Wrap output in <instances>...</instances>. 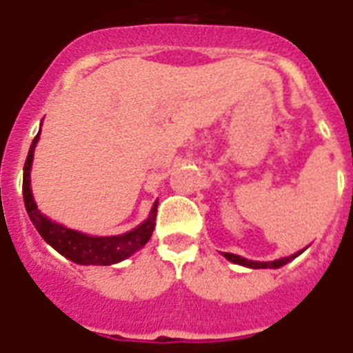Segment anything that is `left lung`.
Segmentation results:
<instances>
[{
	"label": "left lung",
	"instance_id": "8db88e82",
	"mask_svg": "<svg viewBox=\"0 0 353 353\" xmlns=\"http://www.w3.org/2000/svg\"><path fill=\"white\" fill-rule=\"evenodd\" d=\"M304 250H301V252L293 253L292 256H284V259H279V261H272V262H253V261H248V259H244V256H239V255H233V253H224V256L228 259V261L235 262V264H241V266H248V268H253V270H259V268H281L284 266V264H288L290 261H293L295 256L301 255Z\"/></svg>",
	"mask_w": 353,
	"mask_h": 353
}]
</instances>
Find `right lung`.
Masks as SVG:
<instances>
[{
    "label": "right lung",
    "instance_id": "obj_1",
    "mask_svg": "<svg viewBox=\"0 0 353 353\" xmlns=\"http://www.w3.org/2000/svg\"><path fill=\"white\" fill-rule=\"evenodd\" d=\"M38 140L39 132L32 140V145H30L23 165V202L34 228L38 230V233L43 236V241L49 246L54 248L56 252L61 253L65 259H69L76 264H85V266H89V264H92V266H111V264H117V262L128 259L140 248L145 246V242L153 235L159 200L151 208L148 221H143L138 228L123 233V235L91 236L76 230H69V228L47 219L38 210V205L34 202L32 191H30V168H32L34 148H36Z\"/></svg>",
    "mask_w": 353,
    "mask_h": 353
}]
</instances>
